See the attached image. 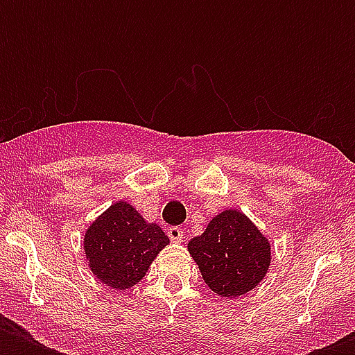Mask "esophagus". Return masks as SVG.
<instances>
[{
	"label": "esophagus",
	"instance_id": "34e87169",
	"mask_svg": "<svg viewBox=\"0 0 355 355\" xmlns=\"http://www.w3.org/2000/svg\"><path fill=\"white\" fill-rule=\"evenodd\" d=\"M167 236H169L171 241H182L184 230L180 227H169L167 228Z\"/></svg>",
	"mask_w": 355,
	"mask_h": 355
}]
</instances>
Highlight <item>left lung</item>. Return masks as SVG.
I'll list each match as a JSON object with an SVG mask.
<instances>
[{
    "instance_id": "1",
    "label": "left lung",
    "mask_w": 355,
    "mask_h": 355,
    "mask_svg": "<svg viewBox=\"0 0 355 355\" xmlns=\"http://www.w3.org/2000/svg\"><path fill=\"white\" fill-rule=\"evenodd\" d=\"M188 250L206 286L228 298L254 289L270 263L269 241L237 210L214 217L205 234L188 243Z\"/></svg>"
}]
</instances>
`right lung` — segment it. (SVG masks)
Wrapping results in <instances>:
<instances>
[{"label": "right lung", "mask_w": 355, "mask_h": 355, "mask_svg": "<svg viewBox=\"0 0 355 355\" xmlns=\"http://www.w3.org/2000/svg\"><path fill=\"white\" fill-rule=\"evenodd\" d=\"M167 243L169 237L156 223H147L132 206L119 200L92 223L85 252L92 272L123 291L144 278Z\"/></svg>", "instance_id": "1"}]
</instances>
